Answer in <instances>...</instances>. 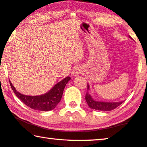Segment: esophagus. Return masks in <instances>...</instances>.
<instances>
[{
    "label": "esophagus",
    "instance_id": "1",
    "mask_svg": "<svg viewBox=\"0 0 147 147\" xmlns=\"http://www.w3.org/2000/svg\"><path fill=\"white\" fill-rule=\"evenodd\" d=\"M82 73V69L80 67H74L73 72H72V74H73V76H78L80 74Z\"/></svg>",
    "mask_w": 147,
    "mask_h": 147
}]
</instances>
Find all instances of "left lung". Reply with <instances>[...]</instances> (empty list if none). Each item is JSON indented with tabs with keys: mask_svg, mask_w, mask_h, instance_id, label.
Segmentation results:
<instances>
[{
	"mask_svg": "<svg viewBox=\"0 0 147 147\" xmlns=\"http://www.w3.org/2000/svg\"><path fill=\"white\" fill-rule=\"evenodd\" d=\"M131 38L130 36H129ZM89 89L88 84V89ZM86 100L88 106L91 109H96L100 111H111L115 109L117 107L120 106L123 102H99L94 100L91 98L90 94L87 93L86 94Z\"/></svg>",
	"mask_w": 147,
	"mask_h": 147,
	"instance_id": "8db88e82",
	"label": "left lung"
}]
</instances>
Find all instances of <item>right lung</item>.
I'll list each match as a JSON object with an SVG mask.
<instances>
[{
  "instance_id": "right-lung-1",
  "label": "right lung",
  "mask_w": 147,
  "mask_h": 147,
  "mask_svg": "<svg viewBox=\"0 0 147 147\" xmlns=\"http://www.w3.org/2000/svg\"><path fill=\"white\" fill-rule=\"evenodd\" d=\"M70 80L71 78L69 76L66 77L63 80L56 84L48 93L39 96L24 95L19 93L15 89L11 82L9 80V82L14 93L24 104L36 110L46 111L55 108L57 104L61 100L65 87Z\"/></svg>"
}]
</instances>
